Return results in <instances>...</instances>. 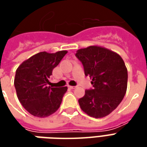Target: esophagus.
<instances>
[{
  "label": "esophagus",
  "instance_id": "1",
  "mask_svg": "<svg viewBox=\"0 0 147 147\" xmlns=\"http://www.w3.org/2000/svg\"><path fill=\"white\" fill-rule=\"evenodd\" d=\"M68 87L70 88V89H75L76 86H68Z\"/></svg>",
  "mask_w": 147,
  "mask_h": 147
}]
</instances>
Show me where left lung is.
Returning <instances> with one entry per match:
<instances>
[{"mask_svg": "<svg viewBox=\"0 0 147 147\" xmlns=\"http://www.w3.org/2000/svg\"><path fill=\"white\" fill-rule=\"evenodd\" d=\"M76 57L90 76L93 88L79 99L82 110L90 117L102 118L122 102L127 86V70L123 59L108 49L91 45L77 50Z\"/></svg>", "mask_w": 147, "mask_h": 147, "instance_id": "obj_1", "label": "left lung"}]
</instances>
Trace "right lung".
I'll return each instance as SVG.
<instances>
[{"mask_svg":"<svg viewBox=\"0 0 147 147\" xmlns=\"http://www.w3.org/2000/svg\"><path fill=\"white\" fill-rule=\"evenodd\" d=\"M67 53L41 52L24 61L16 69L14 85L18 99L34 117H49L60 107L67 87H53L49 79L53 68Z\"/></svg>","mask_w":147,"mask_h":147,"instance_id":"right-lung-1","label":"right lung"}]
</instances>
